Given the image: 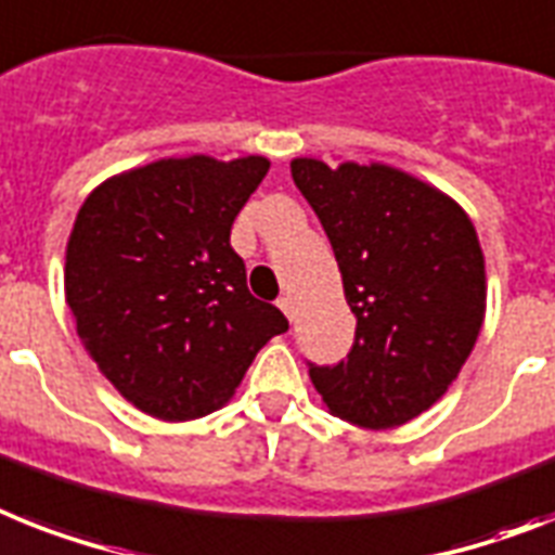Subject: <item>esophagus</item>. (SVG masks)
Masks as SVG:
<instances>
[{"instance_id": "esophagus-1", "label": "esophagus", "mask_w": 555, "mask_h": 555, "mask_svg": "<svg viewBox=\"0 0 555 555\" xmlns=\"http://www.w3.org/2000/svg\"><path fill=\"white\" fill-rule=\"evenodd\" d=\"M278 306H281V311L286 314L288 320L297 318V306H295V300H292V295H283L281 300H278Z\"/></svg>"}]
</instances>
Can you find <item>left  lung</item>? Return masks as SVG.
Segmentation results:
<instances>
[{
    "label": "left lung",
    "instance_id": "1",
    "mask_svg": "<svg viewBox=\"0 0 555 555\" xmlns=\"http://www.w3.org/2000/svg\"><path fill=\"white\" fill-rule=\"evenodd\" d=\"M292 178L332 241L354 346L311 365L326 409L386 431L428 411L465 365L485 320V255L460 204L388 164L295 158Z\"/></svg>",
    "mask_w": 555,
    "mask_h": 555
}]
</instances>
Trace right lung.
Returning <instances> with one entry per match:
<instances>
[{
	"instance_id": "1",
	"label": "right lung",
	"mask_w": 555,
	"mask_h": 555,
	"mask_svg": "<svg viewBox=\"0 0 555 555\" xmlns=\"http://www.w3.org/2000/svg\"><path fill=\"white\" fill-rule=\"evenodd\" d=\"M269 162L162 158L95 186L64 260L76 332L124 400L164 423L232 400L283 311L246 288L229 229Z\"/></svg>"
}]
</instances>
